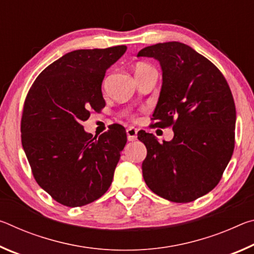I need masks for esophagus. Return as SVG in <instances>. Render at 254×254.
<instances>
[{"instance_id":"esophagus-1","label":"esophagus","mask_w":254,"mask_h":254,"mask_svg":"<svg viewBox=\"0 0 254 254\" xmlns=\"http://www.w3.org/2000/svg\"><path fill=\"white\" fill-rule=\"evenodd\" d=\"M137 130L135 127H130L127 128V140L128 141H135L137 137Z\"/></svg>"}]
</instances>
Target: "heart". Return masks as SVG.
Masks as SVG:
<instances>
[{
	"instance_id": "1",
	"label": "heart",
	"mask_w": 254,
	"mask_h": 254,
	"mask_svg": "<svg viewBox=\"0 0 254 254\" xmlns=\"http://www.w3.org/2000/svg\"><path fill=\"white\" fill-rule=\"evenodd\" d=\"M147 68H150V66H148V65H144V64H139V65H137V66L135 67V71L147 69Z\"/></svg>"
}]
</instances>
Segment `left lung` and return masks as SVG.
Returning a JSON list of instances; mask_svg holds the SVG:
<instances>
[{"mask_svg":"<svg viewBox=\"0 0 254 254\" xmlns=\"http://www.w3.org/2000/svg\"><path fill=\"white\" fill-rule=\"evenodd\" d=\"M137 57L160 64L162 85L153 126H173L174 131V139L162 143L152 133H137L147 148L143 179L162 198L189 203L216 186L233 154V96L216 66L182 42L145 47Z\"/></svg>","mask_w":254,"mask_h":254,"instance_id":"1","label":"left lung"}]
</instances>
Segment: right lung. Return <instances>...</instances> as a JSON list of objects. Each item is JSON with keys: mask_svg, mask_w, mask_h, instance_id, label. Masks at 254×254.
Wrapping results in <instances>:
<instances>
[{"mask_svg": "<svg viewBox=\"0 0 254 254\" xmlns=\"http://www.w3.org/2000/svg\"><path fill=\"white\" fill-rule=\"evenodd\" d=\"M126 46L70 51L34 80L25 98L21 139L39 186L68 207L87 205L110 188L127 143L126 128L113 124L98 137L81 126L105 106L102 81Z\"/></svg>", "mask_w": 254, "mask_h": 254, "instance_id": "obj_1", "label": "right lung"}]
</instances>
